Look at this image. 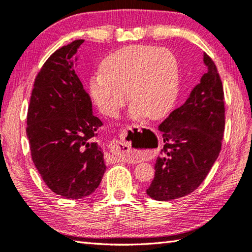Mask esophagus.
<instances>
[{
    "label": "esophagus",
    "mask_w": 252,
    "mask_h": 252,
    "mask_svg": "<svg viewBox=\"0 0 252 252\" xmlns=\"http://www.w3.org/2000/svg\"><path fill=\"white\" fill-rule=\"evenodd\" d=\"M141 146L142 142H136L132 146L130 142H127L123 139H114L110 143V150L112 152V158L114 160L127 161L142 151L140 149ZM134 147L136 148L135 149H134Z\"/></svg>",
    "instance_id": "esophagus-1"
}]
</instances>
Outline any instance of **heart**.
<instances>
[{
	"label": "heart",
	"instance_id": "1",
	"mask_svg": "<svg viewBox=\"0 0 252 252\" xmlns=\"http://www.w3.org/2000/svg\"><path fill=\"white\" fill-rule=\"evenodd\" d=\"M178 63L167 49L131 45L102 62L90 80V93L105 116L114 117L126 102V89L135 117H164L178 94Z\"/></svg>",
	"mask_w": 252,
	"mask_h": 252
}]
</instances>
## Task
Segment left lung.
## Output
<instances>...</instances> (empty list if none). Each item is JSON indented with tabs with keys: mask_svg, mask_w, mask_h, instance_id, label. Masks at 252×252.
I'll return each instance as SVG.
<instances>
[{
	"mask_svg": "<svg viewBox=\"0 0 252 252\" xmlns=\"http://www.w3.org/2000/svg\"><path fill=\"white\" fill-rule=\"evenodd\" d=\"M207 73L180 108L159 126L164 146L155 164L149 197L170 201L189 194L218 158L224 132L223 87L215 62L203 53Z\"/></svg>",
	"mask_w": 252,
	"mask_h": 252,
	"instance_id": "left-lung-1",
	"label": "left lung"
}]
</instances>
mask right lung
<instances>
[{
    "mask_svg": "<svg viewBox=\"0 0 252 252\" xmlns=\"http://www.w3.org/2000/svg\"><path fill=\"white\" fill-rule=\"evenodd\" d=\"M84 40L55 51L34 81L27 135L33 163L54 193L80 199L94 192L105 172L102 148L94 142L101 120L73 69ZM76 61V59H75Z\"/></svg>",
    "mask_w": 252,
    "mask_h": 252,
    "instance_id": "obj_1",
    "label": "right lung"
}]
</instances>
